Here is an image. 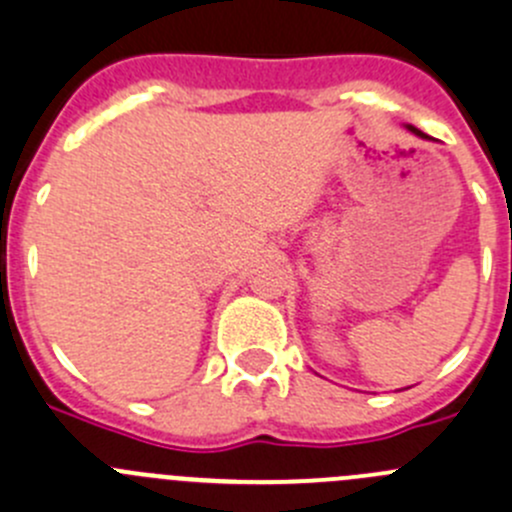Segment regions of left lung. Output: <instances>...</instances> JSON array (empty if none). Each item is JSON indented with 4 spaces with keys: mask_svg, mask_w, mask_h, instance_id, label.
<instances>
[{
    "mask_svg": "<svg viewBox=\"0 0 512 512\" xmlns=\"http://www.w3.org/2000/svg\"><path fill=\"white\" fill-rule=\"evenodd\" d=\"M405 130H410L415 137H420V140H433V137H428V135H425V132H420L418 127H413V124H405Z\"/></svg>",
    "mask_w": 512,
    "mask_h": 512,
    "instance_id": "left-lung-1",
    "label": "left lung"
}]
</instances>
